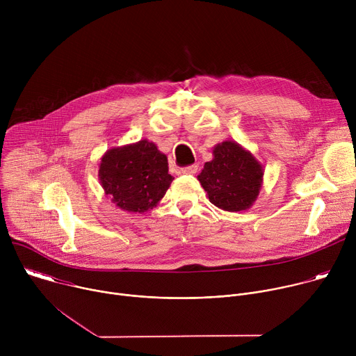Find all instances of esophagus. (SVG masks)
<instances>
[{
    "instance_id": "34e87169",
    "label": "esophagus",
    "mask_w": 356,
    "mask_h": 356,
    "mask_svg": "<svg viewBox=\"0 0 356 356\" xmlns=\"http://www.w3.org/2000/svg\"><path fill=\"white\" fill-rule=\"evenodd\" d=\"M197 170H198V166L197 165H191V166L183 168L181 173H184V175H194V173H197Z\"/></svg>"
}]
</instances>
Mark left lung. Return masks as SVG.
Wrapping results in <instances>:
<instances>
[{
  "instance_id": "1",
  "label": "left lung",
  "mask_w": 356,
  "mask_h": 356,
  "mask_svg": "<svg viewBox=\"0 0 356 356\" xmlns=\"http://www.w3.org/2000/svg\"><path fill=\"white\" fill-rule=\"evenodd\" d=\"M213 155V161L206 162L197 176L210 202L225 211L248 210L262 187V165L249 150L232 140L216 145Z\"/></svg>"
}]
</instances>
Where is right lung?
<instances>
[{
    "instance_id": "right-lung-1",
    "label": "right lung",
    "mask_w": 356,
    "mask_h": 356,
    "mask_svg": "<svg viewBox=\"0 0 356 356\" xmlns=\"http://www.w3.org/2000/svg\"><path fill=\"white\" fill-rule=\"evenodd\" d=\"M98 177L106 195L129 213L156 207L173 181L166 155L146 139L107 150L101 158Z\"/></svg>"
}]
</instances>
